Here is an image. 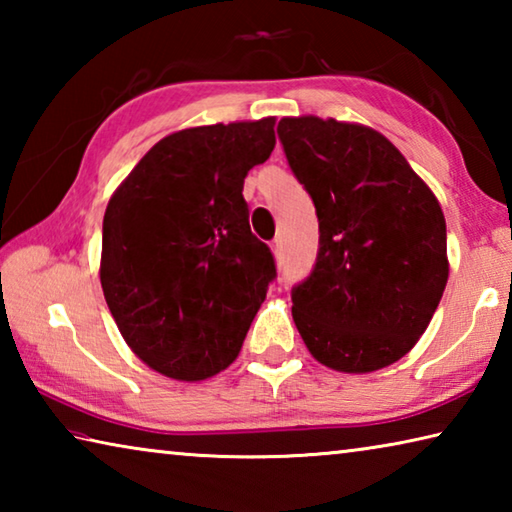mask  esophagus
<instances>
[{
    "label": "esophagus",
    "mask_w": 512,
    "mask_h": 512,
    "mask_svg": "<svg viewBox=\"0 0 512 512\" xmlns=\"http://www.w3.org/2000/svg\"><path fill=\"white\" fill-rule=\"evenodd\" d=\"M271 250H273L275 259H280V257H282V244H280V239H275V241H273V244H271Z\"/></svg>",
    "instance_id": "obj_1"
}]
</instances>
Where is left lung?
I'll return each instance as SVG.
<instances>
[{
    "mask_svg": "<svg viewBox=\"0 0 512 512\" xmlns=\"http://www.w3.org/2000/svg\"><path fill=\"white\" fill-rule=\"evenodd\" d=\"M277 135L318 216V257L291 293L311 357L363 375L400 361L443 298L447 228L436 194L375 128L284 117Z\"/></svg>",
    "mask_w": 512,
    "mask_h": 512,
    "instance_id": "1",
    "label": "left lung"
}]
</instances>
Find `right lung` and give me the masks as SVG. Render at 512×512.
Returning a JSON list of instances; mask_svg holds the SVG:
<instances>
[{
    "label": "right lung",
    "instance_id": "1",
    "mask_svg": "<svg viewBox=\"0 0 512 512\" xmlns=\"http://www.w3.org/2000/svg\"><path fill=\"white\" fill-rule=\"evenodd\" d=\"M273 126L264 117L171 133L110 196L103 296L128 348L164 377L228 368L266 298L275 262L241 192L273 151Z\"/></svg>",
    "mask_w": 512,
    "mask_h": 512
}]
</instances>
